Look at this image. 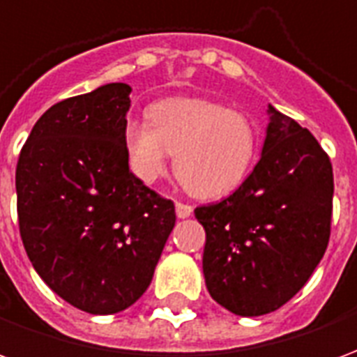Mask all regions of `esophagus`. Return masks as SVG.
Returning <instances> with one entry per match:
<instances>
[{
    "label": "esophagus",
    "mask_w": 357,
    "mask_h": 357,
    "mask_svg": "<svg viewBox=\"0 0 357 357\" xmlns=\"http://www.w3.org/2000/svg\"><path fill=\"white\" fill-rule=\"evenodd\" d=\"M176 214L183 220V218H189L193 214V208L189 204H183V202H176Z\"/></svg>",
    "instance_id": "1"
}]
</instances>
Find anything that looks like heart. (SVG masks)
<instances>
[{
    "label": "heart",
    "mask_w": 357,
    "mask_h": 357,
    "mask_svg": "<svg viewBox=\"0 0 357 357\" xmlns=\"http://www.w3.org/2000/svg\"><path fill=\"white\" fill-rule=\"evenodd\" d=\"M130 168L155 183L174 172L199 199H222L245 181L255 160L258 133L239 110L195 97H172L151 105L149 118H128L122 128Z\"/></svg>",
    "instance_id": "1"
}]
</instances>
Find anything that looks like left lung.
<instances>
[{
    "label": "left lung",
    "instance_id": "obj_1",
    "mask_svg": "<svg viewBox=\"0 0 357 357\" xmlns=\"http://www.w3.org/2000/svg\"><path fill=\"white\" fill-rule=\"evenodd\" d=\"M262 156L241 187L195 210L206 231L210 296L233 314L275 312L306 284L329 245L333 166L306 128L269 105Z\"/></svg>",
    "mask_w": 357,
    "mask_h": 357
}]
</instances>
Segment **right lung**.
Returning a JSON list of instances; mask_svg holds the SVG:
<instances>
[{
  "instance_id": "1",
  "label": "right lung",
  "mask_w": 357,
  "mask_h": 357,
  "mask_svg": "<svg viewBox=\"0 0 357 357\" xmlns=\"http://www.w3.org/2000/svg\"><path fill=\"white\" fill-rule=\"evenodd\" d=\"M128 84L53 105L17 164L22 245L51 291L82 312L118 314L147 291L176 224L174 202L135 178L122 128Z\"/></svg>"
}]
</instances>
